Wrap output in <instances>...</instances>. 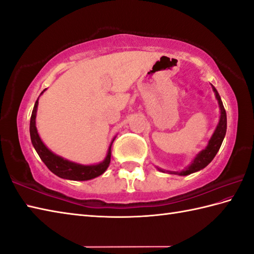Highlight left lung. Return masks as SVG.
<instances>
[{
    "label": "left lung",
    "instance_id": "1",
    "mask_svg": "<svg viewBox=\"0 0 254 254\" xmlns=\"http://www.w3.org/2000/svg\"><path fill=\"white\" fill-rule=\"evenodd\" d=\"M211 87H212L213 92H215L218 104H219L220 117H219V122H218L215 131H213L212 135L210 137V140L208 141L207 146L203 148L202 151L198 153L197 155L193 157V160L191 161L190 165H188L186 168H184L183 171L173 172V171H165V170H163V168L156 167L160 172L174 174V175H180V176H187V175H190V174L196 173L198 171L202 170V168H205L208 164H209L213 160V157L216 156L218 151H219L223 138H225V136H226V132H227V114H226L225 108H223V104H222L219 93H218L216 88L213 87L212 84H211Z\"/></svg>",
    "mask_w": 254,
    "mask_h": 254
}]
</instances>
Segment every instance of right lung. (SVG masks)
<instances>
[{"label": "right lung", "mask_w": 254, "mask_h": 254, "mask_svg": "<svg viewBox=\"0 0 254 254\" xmlns=\"http://www.w3.org/2000/svg\"><path fill=\"white\" fill-rule=\"evenodd\" d=\"M44 91H46V89L43 90L41 94H43ZM37 107L38 99L36 102H35V106L32 112L31 123H29V134H31V141L35 151L37 152L39 157H41V160L44 162L45 165L48 167L49 171L54 173L56 176L69 181H89L102 175V174L107 171V168L110 165L111 161V146L116 137H113L110 146L108 148L106 158L100 163L91 164V165H83V164H79L76 162L66 160V158L59 156L57 154H55L54 152L49 150L42 141L41 136H39L36 127Z\"/></svg>", "instance_id": "obj_1"}]
</instances>
